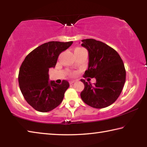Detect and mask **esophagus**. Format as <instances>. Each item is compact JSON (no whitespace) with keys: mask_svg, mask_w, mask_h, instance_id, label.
I'll return each instance as SVG.
<instances>
[{"mask_svg":"<svg viewBox=\"0 0 147 147\" xmlns=\"http://www.w3.org/2000/svg\"><path fill=\"white\" fill-rule=\"evenodd\" d=\"M74 82H75V80H70V81H69V84H73Z\"/></svg>","mask_w":147,"mask_h":147,"instance_id":"obj_1","label":"esophagus"}]
</instances>
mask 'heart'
<instances>
[{"instance_id":"heart-1","label":"heart","mask_w":147,"mask_h":147,"mask_svg":"<svg viewBox=\"0 0 147 147\" xmlns=\"http://www.w3.org/2000/svg\"><path fill=\"white\" fill-rule=\"evenodd\" d=\"M77 49H80V48H77ZM73 74V75H74V74H75V73H73V74Z\"/></svg>"}]
</instances>
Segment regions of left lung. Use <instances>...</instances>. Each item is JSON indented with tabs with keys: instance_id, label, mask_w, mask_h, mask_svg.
<instances>
[{
	"instance_id": "1",
	"label": "left lung",
	"mask_w": 147,
	"mask_h": 147,
	"mask_svg": "<svg viewBox=\"0 0 147 147\" xmlns=\"http://www.w3.org/2000/svg\"><path fill=\"white\" fill-rule=\"evenodd\" d=\"M81 45L88 51V69L84 77L96 79L93 85L81 80L84 84L80 96L86 104L104 108L115 102L126 80V71L121 58L108 45L93 39L82 40Z\"/></svg>"
}]
</instances>
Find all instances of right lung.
I'll list each match as a JSON object with an SVG mask.
<instances>
[{"label": "right lung", "instance_id": "obj_1", "mask_svg": "<svg viewBox=\"0 0 147 147\" xmlns=\"http://www.w3.org/2000/svg\"><path fill=\"white\" fill-rule=\"evenodd\" d=\"M73 41H49L26 56L19 69L18 80L24 99L36 110L48 112L58 106L69 88L67 81L61 84L49 80L50 68L55 67L58 56Z\"/></svg>", "mask_w": 147, "mask_h": 147}]
</instances>
